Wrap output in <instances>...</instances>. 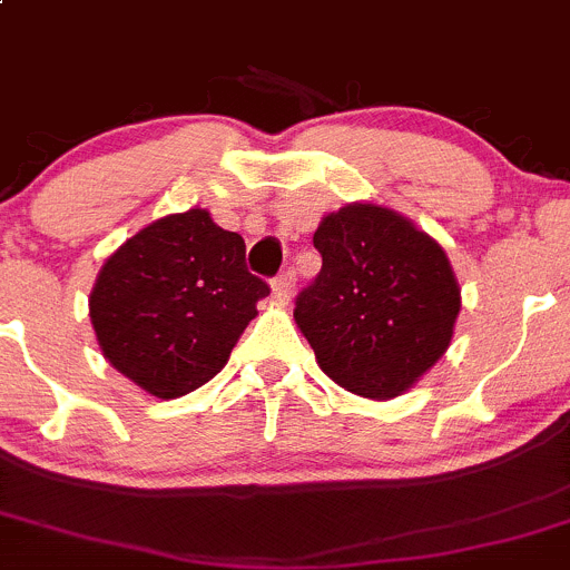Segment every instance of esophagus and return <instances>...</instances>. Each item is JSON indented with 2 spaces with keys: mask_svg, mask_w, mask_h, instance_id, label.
<instances>
[{
  "mask_svg": "<svg viewBox=\"0 0 570 570\" xmlns=\"http://www.w3.org/2000/svg\"><path fill=\"white\" fill-rule=\"evenodd\" d=\"M292 289H295V269H286L273 281V297L278 303H289Z\"/></svg>",
  "mask_w": 570,
  "mask_h": 570,
  "instance_id": "esophagus-1",
  "label": "esophagus"
}]
</instances>
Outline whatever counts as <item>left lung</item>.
<instances>
[{
    "label": "left lung",
    "mask_w": 570,
    "mask_h": 570,
    "mask_svg": "<svg viewBox=\"0 0 570 570\" xmlns=\"http://www.w3.org/2000/svg\"><path fill=\"white\" fill-rule=\"evenodd\" d=\"M322 269L295 322L320 368L365 399H393L445 355L461 292L440 243L385 207L346 205L314 232Z\"/></svg>",
    "instance_id": "8db88e82"
}]
</instances>
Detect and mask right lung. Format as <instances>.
I'll use <instances>...</instances> for the list:
<instances>
[{
    "mask_svg": "<svg viewBox=\"0 0 570 570\" xmlns=\"http://www.w3.org/2000/svg\"><path fill=\"white\" fill-rule=\"evenodd\" d=\"M267 295V281L245 265L243 237L213 224L207 209H188L114 250L95 281L89 320L119 374L177 399L224 368Z\"/></svg>",
    "mask_w": 570,
    "mask_h": 570,
    "instance_id": "add662e5",
    "label": "right lung"
}]
</instances>
